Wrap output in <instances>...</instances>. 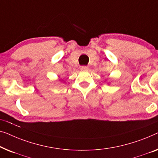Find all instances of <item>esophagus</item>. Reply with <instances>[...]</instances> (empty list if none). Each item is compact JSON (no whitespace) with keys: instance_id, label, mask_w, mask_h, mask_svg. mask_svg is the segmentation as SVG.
Listing matches in <instances>:
<instances>
[{"instance_id":"obj_1","label":"esophagus","mask_w":158,"mask_h":158,"mask_svg":"<svg viewBox=\"0 0 158 158\" xmlns=\"http://www.w3.org/2000/svg\"><path fill=\"white\" fill-rule=\"evenodd\" d=\"M81 71H87V70H89V67L88 66H81Z\"/></svg>"}]
</instances>
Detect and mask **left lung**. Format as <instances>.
<instances>
[{
	"mask_svg": "<svg viewBox=\"0 0 158 158\" xmlns=\"http://www.w3.org/2000/svg\"><path fill=\"white\" fill-rule=\"evenodd\" d=\"M105 81H106V80H105Z\"/></svg>",
	"mask_w": 158,
	"mask_h": 158,
	"instance_id": "left-lung-1",
	"label": "left lung"
}]
</instances>
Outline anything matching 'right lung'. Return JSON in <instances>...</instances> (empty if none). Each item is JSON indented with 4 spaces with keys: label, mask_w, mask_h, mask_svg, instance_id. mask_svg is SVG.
<instances>
[{
    "label": "right lung",
    "mask_w": 158,
    "mask_h": 158,
    "mask_svg": "<svg viewBox=\"0 0 158 158\" xmlns=\"http://www.w3.org/2000/svg\"><path fill=\"white\" fill-rule=\"evenodd\" d=\"M59 81H63V80H59Z\"/></svg>",
    "instance_id": "1"
}]
</instances>
